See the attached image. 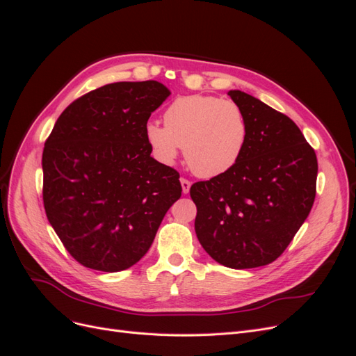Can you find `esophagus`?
I'll return each instance as SVG.
<instances>
[{
	"label": "esophagus",
	"instance_id": "34e87169",
	"mask_svg": "<svg viewBox=\"0 0 356 356\" xmlns=\"http://www.w3.org/2000/svg\"><path fill=\"white\" fill-rule=\"evenodd\" d=\"M179 181H181V187H182V193H184V195H187V193L190 191V187H191V182H190L188 179H186V178H181Z\"/></svg>",
	"mask_w": 356,
	"mask_h": 356
}]
</instances>
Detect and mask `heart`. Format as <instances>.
Returning <instances> with one entry per match:
<instances>
[{"instance_id":"heart-1","label":"heart","mask_w":356,"mask_h":356,"mask_svg":"<svg viewBox=\"0 0 356 356\" xmlns=\"http://www.w3.org/2000/svg\"><path fill=\"white\" fill-rule=\"evenodd\" d=\"M147 141L156 159L172 165L184 147L195 174L218 177L238 163L246 144V118L238 104L208 95L181 96L165 113V126L149 122Z\"/></svg>"}]
</instances>
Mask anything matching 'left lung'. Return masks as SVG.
I'll return each mask as SVG.
<instances>
[{"label":"left lung","instance_id":"8db88e82","mask_svg":"<svg viewBox=\"0 0 356 356\" xmlns=\"http://www.w3.org/2000/svg\"><path fill=\"white\" fill-rule=\"evenodd\" d=\"M246 118L243 153L230 170L195 182V230L203 250L230 268L275 261L305 222L316 196L318 160L298 126L241 90H230Z\"/></svg>","mask_w":356,"mask_h":356}]
</instances>
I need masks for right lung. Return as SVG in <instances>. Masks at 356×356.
Listing matches in <instances>:
<instances>
[{
    "label": "right lung",
    "instance_id": "1",
    "mask_svg": "<svg viewBox=\"0 0 356 356\" xmlns=\"http://www.w3.org/2000/svg\"><path fill=\"white\" fill-rule=\"evenodd\" d=\"M170 95L159 81L105 84L70 104L42 152V202L84 267L120 272L152 246L181 197L179 174L152 156L149 115Z\"/></svg>",
    "mask_w": 356,
    "mask_h": 356
}]
</instances>
